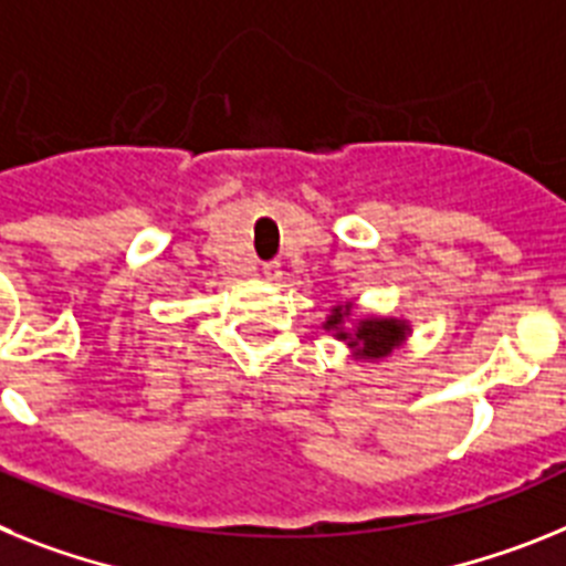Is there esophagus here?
I'll return each instance as SVG.
<instances>
[{
    "label": "esophagus",
    "instance_id": "obj_1",
    "mask_svg": "<svg viewBox=\"0 0 566 566\" xmlns=\"http://www.w3.org/2000/svg\"><path fill=\"white\" fill-rule=\"evenodd\" d=\"M262 276L268 279V282H279V279H282V264L279 262L262 264Z\"/></svg>",
    "mask_w": 566,
    "mask_h": 566
}]
</instances>
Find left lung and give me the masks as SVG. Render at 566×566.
Segmentation results:
<instances>
[{
    "instance_id": "1",
    "label": "left lung",
    "mask_w": 566,
    "mask_h": 566,
    "mask_svg": "<svg viewBox=\"0 0 566 566\" xmlns=\"http://www.w3.org/2000/svg\"><path fill=\"white\" fill-rule=\"evenodd\" d=\"M353 311L350 304H336L333 313L324 322V331H331L338 342H347L356 358H385L407 338L410 324L401 318H358L356 331H347Z\"/></svg>"
}]
</instances>
